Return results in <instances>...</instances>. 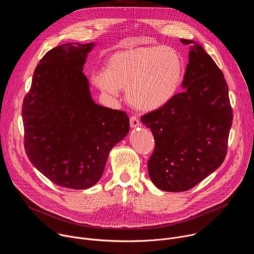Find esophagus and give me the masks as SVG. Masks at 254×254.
<instances>
[{
	"instance_id": "34e87169",
	"label": "esophagus",
	"mask_w": 254,
	"mask_h": 254,
	"mask_svg": "<svg viewBox=\"0 0 254 254\" xmlns=\"http://www.w3.org/2000/svg\"><path fill=\"white\" fill-rule=\"evenodd\" d=\"M129 124H130V127H137L140 126V122L138 121L137 117L136 116H132L130 119H129Z\"/></svg>"
}]
</instances>
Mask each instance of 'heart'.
<instances>
[{
    "mask_svg": "<svg viewBox=\"0 0 254 254\" xmlns=\"http://www.w3.org/2000/svg\"><path fill=\"white\" fill-rule=\"evenodd\" d=\"M183 75V58L176 49L151 45L115 52L108 57L105 70L91 74V81L113 97L126 87L127 99L132 107L151 112L175 95Z\"/></svg>",
    "mask_w": 254,
    "mask_h": 254,
    "instance_id": "heart-1",
    "label": "heart"
}]
</instances>
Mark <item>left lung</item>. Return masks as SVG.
Wrapping results in <instances>:
<instances>
[{
  "instance_id": "left-lung-1",
  "label": "left lung",
  "mask_w": 254,
  "mask_h": 254,
  "mask_svg": "<svg viewBox=\"0 0 254 254\" xmlns=\"http://www.w3.org/2000/svg\"><path fill=\"white\" fill-rule=\"evenodd\" d=\"M181 42L190 45L184 90L140 118L156 143L148 162L149 176L168 192L187 191L220 167L233 120L222 71L200 44Z\"/></svg>"
}]
</instances>
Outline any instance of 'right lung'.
Wrapping results in <instances>:
<instances>
[{"instance_id":"1","label":"right lung","mask_w":254,"mask_h":254,"mask_svg":"<svg viewBox=\"0 0 254 254\" xmlns=\"http://www.w3.org/2000/svg\"><path fill=\"white\" fill-rule=\"evenodd\" d=\"M94 43H66L35 68L22 106L30 162L54 184L87 189L101 178L111 150L129 130L125 112L96 104L82 72Z\"/></svg>"}]
</instances>
